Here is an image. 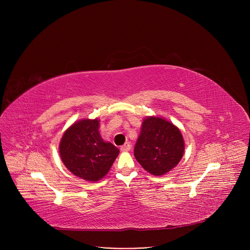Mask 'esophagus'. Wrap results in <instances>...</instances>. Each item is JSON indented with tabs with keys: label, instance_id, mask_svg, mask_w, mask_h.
<instances>
[{
	"label": "esophagus",
	"instance_id": "1",
	"mask_svg": "<svg viewBox=\"0 0 250 250\" xmlns=\"http://www.w3.org/2000/svg\"><path fill=\"white\" fill-rule=\"evenodd\" d=\"M121 150H122L123 152H127V151H129V150H130V144H129V143L124 144V145L121 147Z\"/></svg>",
	"mask_w": 250,
	"mask_h": 250
}]
</instances>
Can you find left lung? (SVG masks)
Here are the masks:
<instances>
[{
    "mask_svg": "<svg viewBox=\"0 0 250 250\" xmlns=\"http://www.w3.org/2000/svg\"><path fill=\"white\" fill-rule=\"evenodd\" d=\"M183 152L185 141L173 124L155 116L143 122L134 153L148 172L157 176L167 173L179 163Z\"/></svg>",
    "mask_w": 250,
    "mask_h": 250,
    "instance_id": "1",
    "label": "left lung"
}]
</instances>
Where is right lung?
Instances as JSON below:
<instances>
[{"mask_svg": "<svg viewBox=\"0 0 250 250\" xmlns=\"http://www.w3.org/2000/svg\"><path fill=\"white\" fill-rule=\"evenodd\" d=\"M120 150L104 142L98 120H83L65 130L60 154L63 164L78 177L97 181L107 174Z\"/></svg>", "mask_w": 250, "mask_h": 250, "instance_id": "1", "label": "right lung"}]
</instances>
